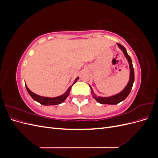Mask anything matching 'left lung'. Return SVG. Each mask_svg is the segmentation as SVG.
I'll use <instances>...</instances> for the list:
<instances>
[{"label": "left lung", "instance_id": "8db88e82", "mask_svg": "<svg viewBox=\"0 0 158 158\" xmlns=\"http://www.w3.org/2000/svg\"><path fill=\"white\" fill-rule=\"evenodd\" d=\"M118 47L120 48L122 51L123 52L124 55H125V56L127 58L128 64H129V68H130V77H129V80L127 84L126 87L124 88L121 92H119L117 94H115L114 95H112V96H109V97H100V96H96L94 92V91L92 88V87L90 86L91 91H92V94H93V98L96 100V101L101 103V104H109V105H116L118 104V103H120L121 102L125 100L128 95L130 94L131 89L132 88L134 81H135V72H134V69H133V66H132V62L131 60V58L130 57L127 53L126 49L124 47L123 45L119 44H117Z\"/></svg>", "mask_w": 158, "mask_h": 158}]
</instances>
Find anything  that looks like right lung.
Segmentation results:
<instances>
[{
    "label": "right lung",
    "instance_id": "right-lung-1",
    "mask_svg": "<svg viewBox=\"0 0 158 158\" xmlns=\"http://www.w3.org/2000/svg\"><path fill=\"white\" fill-rule=\"evenodd\" d=\"M79 77H77L73 83V84L70 85V86L68 88V89L66 90V92L61 95H59L58 97H55V98H47V97H43V96H40V95H38L35 94H34L33 92H32L31 90H30V89L27 88V86L26 85V84H25L26 89L27 91V92L29 93V94L30 95V96L35 100V101L37 102L38 103H40L44 106H55V105H58L60 103H62L63 102H64L65 101V99H66L69 96V95L70 94L71 88L73 85H74V84H75L76 82V81L78 80Z\"/></svg>",
    "mask_w": 158,
    "mask_h": 158
}]
</instances>
